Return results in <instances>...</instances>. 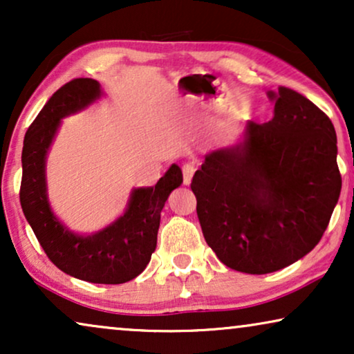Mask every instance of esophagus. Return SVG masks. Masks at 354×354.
<instances>
[{
	"label": "esophagus",
	"instance_id": "esophagus-1",
	"mask_svg": "<svg viewBox=\"0 0 354 354\" xmlns=\"http://www.w3.org/2000/svg\"><path fill=\"white\" fill-rule=\"evenodd\" d=\"M195 171H196L195 164H192V162L183 164V166H182V174H183V183H185V185H190V182H192L193 174H195Z\"/></svg>",
	"mask_w": 354,
	"mask_h": 354
}]
</instances>
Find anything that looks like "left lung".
Returning a JSON list of instances; mask_svg holds the SVG:
<instances>
[{
  "label": "left lung",
  "mask_w": 354,
  "mask_h": 354,
  "mask_svg": "<svg viewBox=\"0 0 354 354\" xmlns=\"http://www.w3.org/2000/svg\"><path fill=\"white\" fill-rule=\"evenodd\" d=\"M269 98L274 118L246 124L243 143L207 154L192 180L206 243L246 274L275 272L306 256L342 190L328 115L287 86Z\"/></svg>",
  "instance_id": "1"
}]
</instances>
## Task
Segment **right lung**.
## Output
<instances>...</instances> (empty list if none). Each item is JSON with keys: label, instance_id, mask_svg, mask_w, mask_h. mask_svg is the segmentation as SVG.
<instances>
[{"label": "right lung", "instance_id": "right-lung-1", "mask_svg": "<svg viewBox=\"0 0 354 354\" xmlns=\"http://www.w3.org/2000/svg\"><path fill=\"white\" fill-rule=\"evenodd\" d=\"M100 95L93 79H74L53 93L24 138L19 196L38 243L57 269L91 283L114 285L129 282L147 268L156 248L164 203L180 187L182 171L172 164L156 185L133 190L124 216L98 234L80 236L67 230L46 200V153L61 119L86 108Z\"/></svg>", "mask_w": 354, "mask_h": 354}]
</instances>
